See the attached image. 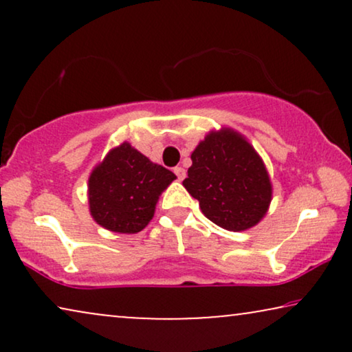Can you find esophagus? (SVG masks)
<instances>
[{
	"instance_id": "1",
	"label": "esophagus",
	"mask_w": 352,
	"mask_h": 352,
	"mask_svg": "<svg viewBox=\"0 0 352 352\" xmlns=\"http://www.w3.org/2000/svg\"><path fill=\"white\" fill-rule=\"evenodd\" d=\"M175 175L177 176V179L182 181V179H184V177H186V170H184V168H182V166H176V168H175Z\"/></svg>"
}]
</instances>
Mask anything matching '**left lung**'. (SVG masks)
I'll return each mask as SVG.
<instances>
[{"label":"left lung","instance_id":"obj_1","mask_svg":"<svg viewBox=\"0 0 352 352\" xmlns=\"http://www.w3.org/2000/svg\"><path fill=\"white\" fill-rule=\"evenodd\" d=\"M192 166L182 186L199 200L206 218L240 232L267 213L272 184L258 152L230 128L211 131L192 152Z\"/></svg>","mask_w":352,"mask_h":352}]
</instances>
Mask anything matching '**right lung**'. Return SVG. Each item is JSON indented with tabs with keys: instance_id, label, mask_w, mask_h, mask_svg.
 <instances>
[{
	"instance_id": "1",
	"label": "right lung",
	"mask_w": 352,
	"mask_h": 352,
	"mask_svg": "<svg viewBox=\"0 0 352 352\" xmlns=\"http://www.w3.org/2000/svg\"><path fill=\"white\" fill-rule=\"evenodd\" d=\"M175 179V173L152 163L129 142L120 144L91 173V216L112 232L136 234L151 223L158 197Z\"/></svg>"
}]
</instances>
